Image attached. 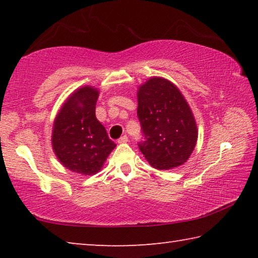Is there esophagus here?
<instances>
[{"instance_id": "esophagus-1", "label": "esophagus", "mask_w": 258, "mask_h": 258, "mask_svg": "<svg viewBox=\"0 0 258 258\" xmlns=\"http://www.w3.org/2000/svg\"><path fill=\"white\" fill-rule=\"evenodd\" d=\"M126 142H128L127 135H123V137H120L118 139V143H126Z\"/></svg>"}]
</instances>
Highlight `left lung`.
<instances>
[{
  "label": "left lung",
  "mask_w": 258,
  "mask_h": 258,
  "mask_svg": "<svg viewBox=\"0 0 258 258\" xmlns=\"http://www.w3.org/2000/svg\"><path fill=\"white\" fill-rule=\"evenodd\" d=\"M138 117L145 139L138 145L152 167L171 169L185 163L198 131L189 104L173 83L152 77L140 86Z\"/></svg>",
  "instance_id": "obj_1"
}]
</instances>
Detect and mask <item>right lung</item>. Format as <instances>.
<instances>
[{
    "label": "right lung",
    "instance_id": "obj_1",
    "mask_svg": "<svg viewBox=\"0 0 258 258\" xmlns=\"http://www.w3.org/2000/svg\"><path fill=\"white\" fill-rule=\"evenodd\" d=\"M99 92L93 87L77 90L60 109L52 132V147L64 167L83 175L101 169L116 147L95 117Z\"/></svg>",
    "mask_w": 258,
    "mask_h": 258
}]
</instances>
